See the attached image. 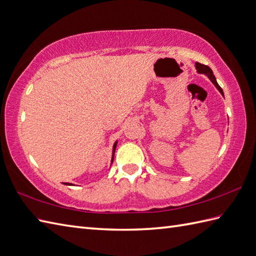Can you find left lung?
I'll use <instances>...</instances> for the list:
<instances>
[{"label":"left lung","mask_w":256,"mask_h":256,"mask_svg":"<svg viewBox=\"0 0 256 256\" xmlns=\"http://www.w3.org/2000/svg\"><path fill=\"white\" fill-rule=\"evenodd\" d=\"M196 68H198V70L200 73H203V74H206L207 76H208L210 78V80L214 82V85H215L218 88V90L222 92V94H224L222 89L220 86L218 85V82H217V80L215 78V76H214V74H212V68L210 66H207V65L200 64V63L198 62V63H196Z\"/></svg>","instance_id":"obj_1"}]
</instances>
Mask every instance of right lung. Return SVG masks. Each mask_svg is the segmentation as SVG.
Returning <instances> with one entry per match:
<instances>
[{
    "label": "right lung",
    "mask_w": 256,
    "mask_h": 256,
    "mask_svg": "<svg viewBox=\"0 0 256 256\" xmlns=\"http://www.w3.org/2000/svg\"><path fill=\"white\" fill-rule=\"evenodd\" d=\"M116 142L114 146V152H116ZM112 159H114V158H112ZM66 184H68V183H66Z\"/></svg>",
    "instance_id": "obj_1"
}]
</instances>
